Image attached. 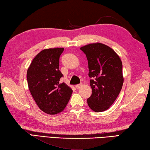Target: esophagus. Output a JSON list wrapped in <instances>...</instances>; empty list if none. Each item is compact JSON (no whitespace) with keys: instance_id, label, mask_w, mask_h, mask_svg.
<instances>
[{"instance_id":"34e87169","label":"esophagus","mask_w":150,"mask_h":150,"mask_svg":"<svg viewBox=\"0 0 150 150\" xmlns=\"http://www.w3.org/2000/svg\"><path fill=\"white\" fill-rule=\"evenodd\" d=\"M81 86H82V84H77V85H76L75 86V87L76 88V89H79V88L81 87Z\"/></svg>"}]
</instances>
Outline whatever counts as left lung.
<instances>
[{
  "instance_id": "obj_1",
  "label": "left lung",
  "mask_w": 150,
  "mask_h": 150,
  "mask_svg": "<svg viewBox=\"0 0 150 150\" xmlns=\"http://www.w3.org/2000/svg\"><path fill=\"white\" fill-rule=\"evenodd\" d=\"M86 56L92 93L88 98V106L93 111L108 110L116 100L124 83L122 63L112 49L101 43L80 48Z\"/></svg>"
}]
</instances>
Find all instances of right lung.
Wrapping results in <instances>:
<instances>
[{
  "label": "right lung",
  "mask_w": 150,
  "mask_h": 150,
  "mask_svg": "<svg viewBox=\"0 0 150 150\" xmlns=\"http://www.w3.org/2000/svg\"><path fill=\"white\" fill-rule=\"evenodd\" d=\"M63 48L45 49L32 61L26 78L34 101L42 111L48 114H58L65 108L72 90L64 82L59 70V59Z\"/></svg>",
  "instance_id": "1"
}]
</instances>
